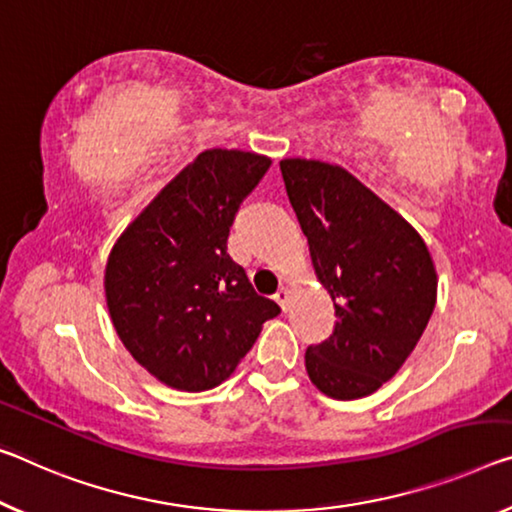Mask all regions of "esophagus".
I'll use <instances>...</instances> for the list:
<instances>
[{"instance_id": "esophagus-1", "label": "esophagus", "mask_w": 512, "mask_h": 512, "mask_svg": "<svg viewBox=\"0 0 512 512\" xmlns=\"http://www.w3.org/2000/svg\"><path fill=\"white\" fill-rule=\"evenodd\" d=\"M274 300H277V304L281 306L283 311L288 309V300H290V290H288V286H281L277 293H274Z\"/></svg>"}]
</instances>
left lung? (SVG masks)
Segmentation results:
<instances>
[{
	"label": "left lung",
	"mask_w": 512,
	"mask_h": 512,
	"mask_svg": "<svg viewBox=\"0 0 512 512\" xmlns=\"http://www.w3.org/2000/svg\"><path fill=\"white\" fill-rule=\"evenodd\" d=\"M318 281L334 302L332 336L306 348L329 398L371 396L398 373L437 302L430 251L410 222L338 164L279 162Z\"/></svg>",
	"instance_id": "obj_1"
}]
</instances>
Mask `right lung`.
Here are the masks:
<instances>
[{
	"label": "right lung",
	"instance_id": "add662e5",
	"mask_svg": "<svg viewBox=\"0 0 512 512\" xmlns=\"http://www.w3.org/2000/svg\"><path fill=\"white\" fill-rule=\"evenodd\" d=\"M272 160L210 148L180 171L121 233L105 297L125 350L180 391L222 384L279 306L256 295L226 251L235 212Z\"/></svg>",
	"mask_w": 512,
	"mask_h": 512
}]
</instances>
